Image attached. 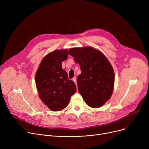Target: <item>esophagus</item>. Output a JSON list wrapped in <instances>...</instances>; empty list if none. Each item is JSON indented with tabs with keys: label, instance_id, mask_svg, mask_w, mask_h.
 I'll list each match as a JSON object with an SVG mask.
<instances>
[{
	"label": "esophagus",
	"instance_id": "obj_1",
	"mask_svg": "<svg viewBox=\"0 0 149 149\" xmlns=\"http://www.w3.org/2000/svg\"><path fill=\"white\" fill-rule=\"evenodd\" d=\"M72 80L74 81V82L77 84V78H76V77H74L73 79H72Z\"/></svg>",
	"mask_w": 149,
	"mask_h": 149
}]
</instances>
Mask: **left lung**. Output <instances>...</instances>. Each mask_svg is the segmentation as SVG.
Wrapping results in <instances>:
<instances>
[{
    "instance_id": "obj_1",
    "label": "left lung",
    "mask_w": 149,
    "mask_h": 149,
    "mask_svg": "<svg viewBox=\"0 0 149 149\" xmlns=\"http://www.w3.org/2000/svg\"><path fill=\"white\" fill-rule=\"evenodd\" d=\"M79 63L78 90L85 103L93 108L103 106L112 96L115 81L110 62L100 51L91 46L70 48L68 52Z\"/></svg>"
}]
</instances>
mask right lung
I'll list each match as a JSON object with an SVG mask.
<instances>
[{"instance_id": "add662e5", "label": "right lung", "mask_w": 149, "mask_h": 149, "mask_svg": "<svg viewBox=\"0 0 149 149\" xmlns=\"http://www.w3.org/2000/svg\"><path fill=\"white\" fill-rule=\"evenodd\" d=\"M68 57V49L55 50L42 59L36 74L39 97L51 111L63 110L77 91L75 83L68 79L62 61Z\"/></svg>"}]
</instances>
